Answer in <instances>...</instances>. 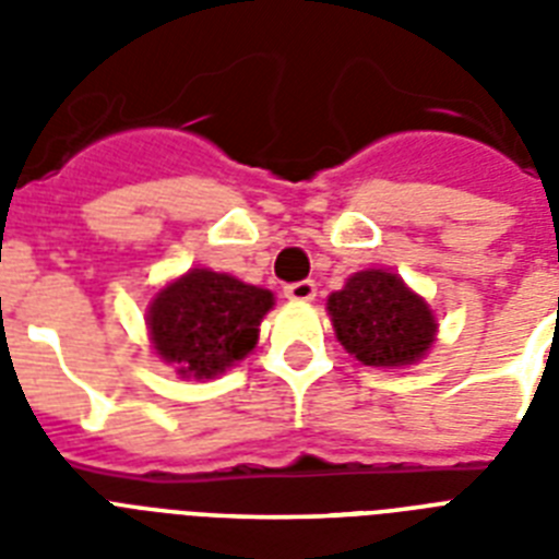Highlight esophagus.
Listing matches in <instances>:
<instances>
[{
    "label": "esophagus",
    "mask_w": 559,
    "mask_h": 559,
    "mask_svg": "<svg viewBox=\"0 0 559 559\" xmlns=\"http://www.w3.org/2000/svg\"><path fill=\"white\" fill-rule=\"evenodd\" d=\"M284 296H287L289 301H298V305H305V301H313L316 284H313V281H296V284H287V287H284Z\"/></svg>",
    "instance_id": "esophagus-1"
}]
</instances>
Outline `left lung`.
<instances>
[{"instance_id": "8db88e82", "label": "left lung", "mask_w": 559, "mask_h": 559, "mask_svg": "<svg viewBox=\"0 0 559 559\" xmlns=\"http://www.w3.org/2000/svg\"><path fill=\"white\" fill-rule=\"evenodd\" d=\"M328 313L342 348L373 368L415 366L438 333L429 305L385 270L354 272L331 293Z\"/></svg>"}]
</instances>
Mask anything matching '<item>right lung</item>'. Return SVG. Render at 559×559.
Returning <instances> with one entry per match:
<instances>
[{
	"label": "right lung",
	"instance_id": "add662e5",
	"mask_svg": "<svg viewBox=\"0 0 559 559\" xmlns=\"http://www.w3.org/2000/svg\"><path fill=\"white\" fill-rule=\"evenodd\" d=\"M275 298L226 272L188 270L147 307V331L159 359L182 377L214 380L258 345Z\"/></svg>",
	"mask_w": 559,
	"mask_h": 559
}]
</instances>
